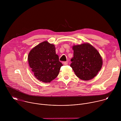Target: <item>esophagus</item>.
I'll return each mask as SVG.
<instances>
[{
  "mask_svg": "<svg viewBox=\"0 0 121 121\" xmlns=\"http://www.w3.org/2000/svg\"><path fill=\"white\" fill-rule=\"evenodd\" d=\"M63 64L64 65H68V61L64 62H63Z\"/></svg>",
  "mask_w": 121,
  "mask_h": 121,
  "instance_id": "esophagus-1",
  "label": "esophagus"
}]
</instances>
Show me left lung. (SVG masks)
Segmentation results:
<instances>
[{
	"label": "left lung",
	"mask_w": 121,
	"mask_h": 121,
	"mask_svg": "<svg viewBox=\"0 0 121 121\" xmlns=\"http://www.w3.org/2000/svg\"><path fill=\"white\" fill-rule=\"evenodd\" d=\"M74 57L70 66L80 79L89 80L94 78L100 71L102 65L101 57L91 45L86 43L74 45Z\"/></svg>",
	"instance_id": "obj_1"
}]
</instances>
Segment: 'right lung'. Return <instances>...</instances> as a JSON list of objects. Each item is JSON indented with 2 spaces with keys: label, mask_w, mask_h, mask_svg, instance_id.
<instances>
[{
  "label": "right lung",
  "mask_w": 121,
  "mask_h": 121,
  "mask_svg": "<svg viewBox=\"0 0 121 121\" xmlns=\"http://www.w3.org/2000/svg\"><path fill=\"white\" fill-rule=\"evenodd\" d=\"M28 61L36 78L45 83L50 82L56 78L63 65L56 54L55 45L47 41L31 50Z\"/></svg>",
  "instance_id": "add662e5"
}]
</instances>
